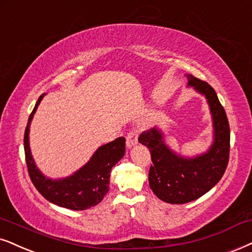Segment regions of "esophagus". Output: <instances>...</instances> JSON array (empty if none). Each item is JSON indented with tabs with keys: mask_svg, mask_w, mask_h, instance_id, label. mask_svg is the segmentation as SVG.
Segmentation results:
<instances>
[{
	"mask_svg": "<svg viewBox=\"0 0 252 252\" xmlns=\"http://www.w3.org/2000/svg\"><path fill=\"white\" fill-rule=\"evenodd\" d=\"M137 137H138V133L137 131H130L126 136V148L131 149L132 146L137 144Z\"/></svg>",
	"mask_w": 252,
	"mask_h": 252,
	"instance_id": "34e87169",
	"label": "esophagus"
}]
</instances>
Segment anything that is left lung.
I'll return each mask as SVG.
<instances>
[{"mask_svg": "<svg viewBox=\"0 0 252 252\" xmlns=\"http://www.w3.org/2000/svg\"><path fill=\"white\" fill-rule=\"evenodd\" d=\"M186 76L187 86L203 95L209 106L214 136L211 148L195 157H184L168 148L158 128L141 133L138 138L151 154L150 189L161 201L173 205L194 201L211 190L224 174L230 150L228 119L214 88L192 74Z\"/></svg>", "mask_w": 252, "mask_h": 252, "instance_id": "1", "label": "left lung"}]
</instances>
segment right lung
Returning a JSON list of instances; mask_svg holds the SVG:
<instances>
[{"mask_svg": "<svg viewBox=\"0 0 252 252\" xmlns=\"http://www.w3.org/2000/svg\"><path fill=\"white\" fill-rule=\"evenodd\" d=\"M44 95H40L30 114L24 133V151L29 176L38 192L47 201L72 211H85L102 201L109 190L110 171L126 154V138L119 137L115 141L100 146L87 163L72 176L62 179L47 178L34 163L29 143L31 121Z\"/></svg>", "mask_w": 252, "mask_h": 252, "instance_id": "add662e5", "label": "right lung"}]
</instances>
